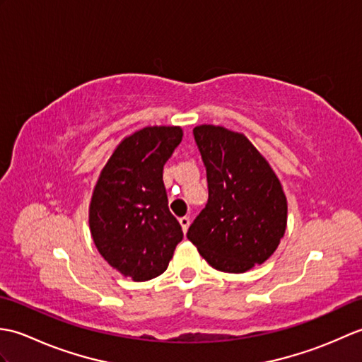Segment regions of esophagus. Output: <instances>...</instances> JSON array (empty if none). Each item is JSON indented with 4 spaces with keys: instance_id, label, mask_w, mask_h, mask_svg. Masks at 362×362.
Instances as JSON below:
<instances>
[{
    "instance_id": "esophagus-1",
    "label": "esophagus",
    "mask_w": 362,
    "mask_h": 362,
    "mask_svg": "<svg viewBox=\"0 0 362 362\" xmlns=\"http://www.w3.org/2000/svg\"><path fill=\"white\" fill-rule=\"evenodd\" d=\"M179 222H180V227H182V230H183V233H187V230H188V227H189V218L183 216V218L179 219Z\"/></svg>"
}]
</instances>
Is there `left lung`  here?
I'll use <instances>...</instances> for the list:
<instances>
[{
    "mask_svg": "<svg viewBox=\"0 0 362 362\" xmlns=\"http://www.w3.org/2000/svg\"><path fill=\"white\" fill-rule=\"evenodd\" d=\"M209 182V202L188 228V240L211 267L243 274L263 264L286 230L281 183L247 136L226 127L193 129Z\"/></svg>",
    "mask_w": 362,
    "mask_h": 362,
    "instance_id": "1",
    "label": "left lung"
}]
</instances>
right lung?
<instances>
[{"label": "right lung", "instance_id": "1", "mask_svg": "<svg viewBox=\"0 0 362 362\" xmlns=\"http://www.w3.org/2000/svg\"><path fill=\"white\" fill-rule=\"evenodd\" d=\"M179 126H152L126 136L103 168L88 222L98 252L134 281L166 271L183 232L168 209L163 166L182 141Z\"/></svg>", "mask_w": 362, "mask_h": 362}]
</instances>
